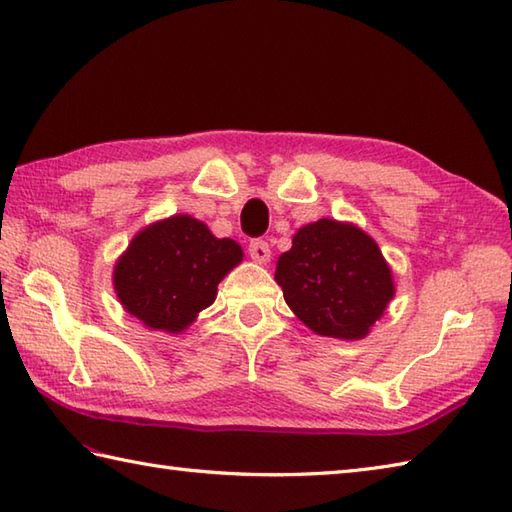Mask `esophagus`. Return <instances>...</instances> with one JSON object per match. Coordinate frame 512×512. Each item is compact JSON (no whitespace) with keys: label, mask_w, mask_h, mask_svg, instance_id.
<instances>
[{"label":"esophagus","mask_w":512,"mask_h":512,"mask_svg":"<svg viewBox=\"0 0 512 512\" xmlns=\"http://www.w3.org/2000/svg\"><path fill=\"white\" fill-rule=\"evenodd\" d=\"M248 255L255 259L259 264H266L270 259V246L264 239H253V242L248 244Z\"/></svg>","instance_id":"esophagus-1"}]
</instances>
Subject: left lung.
<instances>
[{"mask_svg":"<svg viewBox=\"0 0 512 512\" xmlns=\"http://www.w3.org/2000/svg\"><path fill=\"white\" fill-rule=\"evenodd\" d=\"M277 284L297 317L321 336L363 339L394 297L376 242L334 220L303 226L277 259Z\"/></svg>","mask_w":512,"mask_h":512,"instance_id":"obj_1","label":"left lung"}]
</instances>
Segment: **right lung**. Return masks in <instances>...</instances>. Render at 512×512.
I'll return each instance as SVG.
<instances>
[{"label": "right lung", "mask_w": 512, "mask_h": 512, "mask_svg": "<svg viewBox=\"0 0 512 512\" xmlns=\"http://www.w3.org/2000/svg\"><path fill=\"white\" fill-rule=\"evenodd\" d=\"M242 262L233 239H217L206 224L173 215L140 231L114 268L125 310L147 328L180 332L209 308L217 284Z\"/></svg>", "instance_id": "obj_1"}]
</instances>
